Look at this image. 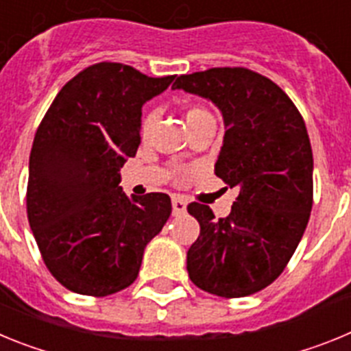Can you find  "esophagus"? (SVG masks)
<instances>
[{
	"mask_svg": "<svg viewBox=\"0 0 351 351\" xmlns=\"http://www.w3.org/2000/svg\"><path fill=\"white\" fill-rule=\"evenodd\" d=\"M186 206H188V202H186L184 198L179 197V195H173V197H172V210H173V214L186 213Z\"/></svg>",
	"mask_w": 351,
	"mask_h": 351,
	"instance_id": "esophagus-1",
	"label": "esophagus"
}]
</instances>
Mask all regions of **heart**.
I'll list each match as a JSON object with an SVG mask.
<instances>
[{
	"label": "heart",
	"mask_w": 351,
	"mask_h": 351,
	"mask_svg": "<svg viewBox=\"0 0 351 351\" xmlns=\"http://www.w3.org/2000/svg\"><path fill=\"white\" fill-rule=\"evenodd\" d=\"M184 116H186V123H188V126H193L197 125V123H200V121L207 119V117H213L207 108H204L202 105H195V104L186 107ZM153 123H154V112H147L144 117H142V123H141L142 137L147 135L151 126H153Z\"/></svg>",
	"instance_id": "1"
}]
</instances>
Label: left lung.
Masks as SVG:
<instances>
[{
  "mask_svg": "<svg viewBox=\"0 0 351 351\" xmlns=\"http://www.w3.org/2000/svg\"><path fill=\"white\" fill-rule=\"evenodd\" d=\"M172 89L221 110L226 132L214 172L239 188L226 218L188 206L200 223L186 256L190 280L225 299L256 293L285 271L311 214L313 151L302 116L278 84L247 68L195 71Z\"/></svg>",
  "mask_w": 351,
  "mask_h": 351,
  "instance_id": "left-lung-1",
  "label": "left lung"
}]
</instances>
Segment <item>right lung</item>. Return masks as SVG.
I'll list each match as a JSON object with an SVG mask.
<instances>
[{"instance_id":"right-lung-1","label":"right lung","mask_w":351,"mask_h":351,"mask_svg":"<svg viewBox=\"0 0 351 351\" xmlns=\"http://www.w3.org/2000/svg\"><path fill=\"white\" fill-rule=\"evenodd\" d=\"M173 77L91 64L64 84L36 130L27 219L43 262L68 290L105 297L130 287L172 213L165 193L126 197L119 170L141 144L142 105Z\"/></svg>"}]
</instances>
